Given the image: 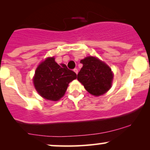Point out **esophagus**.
<instances>
[{"instance_id": "obj_1", "label": "esophagus", "mask_w": 150, "mask_h": 150, "mask_svg": "<svg viewBox=\"0 0 150 150\" xmlns=\"http://www.w3.org/2000/svg\"><path fill=\"white\" fill-rule=\"evenodd\" d=\"M73 71H74V72H75V73H76V74H77V73H78V70H77V68H75V69H74V70H73Z\"/></svg>"}]
</instances>
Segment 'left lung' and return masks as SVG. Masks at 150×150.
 I'll return each instance as SVG.
<instances>
[{
	"mask_svg": "<svg viewBox=\"0 0 150 150\" xmlns=\"http://www.w3.org/2000/svg\"><path fill=\"white\" fill-rule=\"evenodd\" d=\"M80 63L83 66L77 74V80L87 92L100 96L111 88L113 73L106 63L92 56L81 60Z\"/></svg>",
	"mask_w": 150,
	"mask_h": 150,
	"instance_id": "1",
	"label": "left lung"
}]
</instances>
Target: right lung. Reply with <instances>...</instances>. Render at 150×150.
Here are the masks:
<instances>
[{"instance_id": "add662e5", "label": "right lung", "mask_w": 150, "mask_h": 150, "mask_svg": "<svg viewBox=\"0 0 150 150\" xmlns=\"http://www.w3.org/2000/svg\"><path fill=\"white\" fill-rule=\"evenodd\" d=\"M77 75L64 64L59 65L55 58H48L38 66L33 82L37 92L44 99L58 101L64 95L68 84Z\"/></svg>"}]
</instances>
